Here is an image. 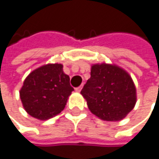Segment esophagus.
<instances>
[{"label": "esophagus", "mask_w": 159, "mask_h": 159, "mask_svg": "<svg viewBox=\"0 0 159 159\" xmlns=\"http://www.w3.org/2000/svg\"><path fill=\"white\" fill-rule=\"evenodd\" d=\"M82 88H83V85H80V86L75 88V91H76V92H80V91L82 90Z\"/></svg>", "instance_id": "obj_1"}]
</instances>
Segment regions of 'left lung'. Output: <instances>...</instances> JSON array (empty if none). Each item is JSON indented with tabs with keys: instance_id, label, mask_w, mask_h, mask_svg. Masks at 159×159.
<instances>
[{
	"instance_id": "left-lung-1",
	"label": "left lung",
	"mask_w": 159,
	"mask_h": 159,
	"mask_svg": "<svg viewBox=\"0 0 159 159\" xmlns=\"http://www.w3.org/2000/svg\"><path fill=\"white\" fill-rule=\"evenodd\" d=\"M89 110L107 121L120 120L134 108L136 88L126 71L120 67L96 64L92 66L91 77L81 91Z\"/></svg>"
}]
</instances>
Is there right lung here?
<instances>
[{"mask_svg":"<svg viewBox=\"0 0 159 159\" xmlns=\"http://www.w3.org/2000/svg\"><path fill=\"white\" fill-rule=\"evenodd\" d=\"M73 91L69 76L63 72V66L48 64L27 76L20 96L30 116L45 120L60 113Z\"/></svg>","mask_w":159,"mask_h":159,"instance_id":"right-lung-1","label":"right lung"}]
</instances>
